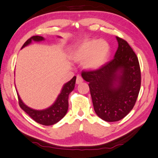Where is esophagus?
<instances>
[{"label":"esophagus","instance_id":"obj_1","mask_svg":"<svg viewBox=\"0 0 158 158\" xmlns=\"http://www.w3.org/2000/svg\"><path fill=\"white\" fill-rule=\"evenodd\" d=\"M82 82H83V79H82V77H80V76H77V80H76L77 84H81Z\"/></svg>","mask_w":158,"mask_h":158}]
</instances>
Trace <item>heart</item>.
I'll use <instances>...</instances> for the list:
<instances>
[{"label":"heart","instance_id":"heart-1","mask_svg":"<svg viewBox=\"0 0 158 158\" xmlns=\"http://www.w3.org/2000/svg\"><path fill=\"white\" fill-rule=\"evenodd\" d=\"M110 53V46L103 40H87L78 45L70 52V58L82 62L85 68L94 70L106 63Z\"/></svg>","mask_w":158,"mask_h":158}]
</instances>
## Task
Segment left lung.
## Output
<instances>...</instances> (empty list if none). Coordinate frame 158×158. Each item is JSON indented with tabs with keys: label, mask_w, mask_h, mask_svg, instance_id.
I'll use <instances>...</instances> for the list:
<instances>
[{
	"label": "left lung",
	"mask_w": 158,
	"mask_h": 158,
	"mask_svg": "<svg viewBox=\"0 0 158 158\" xmlns=\"http://www.w3.org/2000/svg\"><path fill=\"white\" fill-rule=\"evenodd\" d=\"M116 38L118 48L114 58L99 69L81 73L89 82L95 112L110 122L123 119L133 109L141 82L136 53L125 40Z\"/></svg>",
	"instance_id": "1"
}]
</instances>
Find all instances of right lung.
I'll use <instances>...</instances> for the list:
<instances>
[{"instance_id":"obj_1","label":"right lung","mask_w":158,"mask_h":158,"mask_svg":"<svg viewBox=\"0 0 158 158\" xmlns=\"http://www.w3.org/2000/svg\"><path fill=\"white\" fill-rule=\"evenodd\" d=\"M44 37L40 36H34L25 42L23 46H22V48L31 44V41H44ZM75 83H76V77L74 76L69 81L64 85L62 89L61 93L59 94L58 97H57L53 105H52L51 107L46 110H36L30 108V107L24 104L19 94H17L19 106L37 123L45 125V126H50V125L56 124L57 122H58L60 120L63 118L67 113V110H68L69 95L74 90Z\"/></svg>"}]
</instances>
